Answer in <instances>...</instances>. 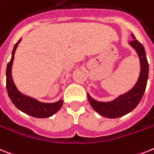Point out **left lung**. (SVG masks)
Here are the masks:
<instances>
[{
	"label": "left lung",
	"mask_w": 154,
	"mask_h": 154,
	"mask_svg": "<svg viewBox=\"0 0 154 154\" xmlns=\"http://www.w3.org/2000/svg\"><path fill=\"white\" fill-rule=\"evenodd\" d=\"M132 37L134 39L130 41V44L136 50L141 62V72L135 86L131 91L119 97L112 102H99L88 95V100L93 109L106 118H119L129 113L138 106L146 91L149 75V63L146 51L144 47L141 42L135 39L134 35H132Z\"/></svg>",
	"instance_id": "obj_1"
}]
</instances>
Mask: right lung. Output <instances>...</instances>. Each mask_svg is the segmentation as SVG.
Wrapping results in <instances>:
<instances>
[{
    "instance_id": "1",
    "label": "right lung",
    "mask_w": 154,
    "mask_h": 154,
    "mask_svg": "<svg viewBox=\"0 0 154 154\" xmlns=\"http://www.w3.org/2000/svg\"><path fill=\"white\" fill-rule=\"evenodd\" d=\"M20 42V39L15 44L12 50V58L7 65V69H6V88H7L8 97L12 100V103L18 109L20 110L21 112L33 117H36V118L50 117L53 116L54 114L56 113L62 107L63 104L62 100H59L53 103H41L36 100L35 99L31 98V97L21 94L13 83L12 75H11V69H12V65L14 59L15 51Z\"/></svg>"
}]
</instances>
